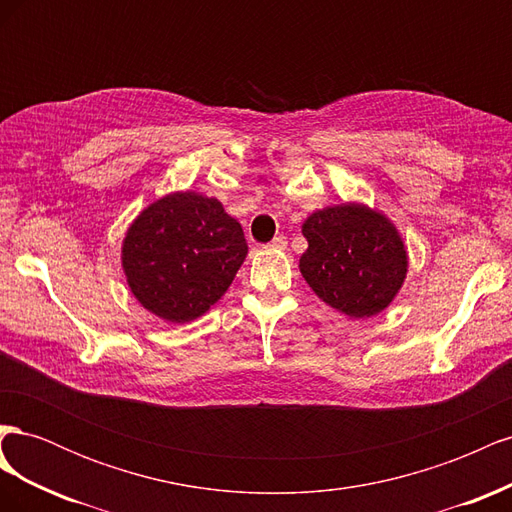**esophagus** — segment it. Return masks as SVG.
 Returning a JSON list of instances; mask_svg holds the SVG:
<instances>
[{"label":"esophagus","mask_w":512,"mask_h":512,"mask_svg":"<svg viewBox=\"0 0 512 512\" xmlns=\"http://www.w3.org/2000/svg\"><path fill=\"white\" fill-rule=\"evenodd\" d=\"M286 245H288V241H286L284 235L275 237V239L269 243V247H273V250H286Z\"/></svg>","instance_id":"1"}]
</instances>
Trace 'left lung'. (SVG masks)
Returning a JSON list of instances; mask_svg holds the SVG:
<instances>
[{"instance_id":"1","label":"left lung","mask_w":512,"mask_h":512,"mask_svg":"<svg viewBox=\"0 0 512 512\" xmlns=\"http://www.w3.org/2000/svg\"><path fill=\"white\" fill-rule=\"evenodd\" d=\"M307 250L299 269L318 297L350 318H371L391 305L408 273V252L395 224L376 209L344 203L303 222Z\"/></svg>"}]
</instances>
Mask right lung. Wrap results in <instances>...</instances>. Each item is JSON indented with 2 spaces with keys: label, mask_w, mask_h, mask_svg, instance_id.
Returning <instances> with one entry per match:
<instances>
[{
  "label": "right lung",
  "mask_w": 512,
  "mask_h": 512,
  "mask_svg": "<svg viewBox=\"0 0 512 512\" xmlns=\"http://www.w3.org/2000/svg\"><path fill=\"white\" fill-rule=\"evenodd\" d=\"M247 256L241 224L218 198L166 194L130 224L121 267L136 301L164 322L183 324L222 299Z\"/></svg>",
  "instance_id": "right-lung-1"
}]
</instances>
